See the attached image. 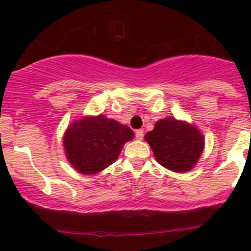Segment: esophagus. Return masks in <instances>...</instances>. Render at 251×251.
Returning a JSON list of instances; mask_svg holds the SVG:
<instances>
[{
    "label": "esophagus",
    "mask_w": 251,
    "mask_h": 251,
    "mask_svg": "<svg viewBox=\"0 0 251 251\" xmlns=\"http://www.w3.org/2000/svg\"><path fill=\"white\" fill-rule=\"evenodd\" d=\"M134 133H136L137 139H139V141H141V139H143V136H145V132H143V129H137Z\"/></svg>",
    "instance_id": "esophagus-1"
}]
</instances>
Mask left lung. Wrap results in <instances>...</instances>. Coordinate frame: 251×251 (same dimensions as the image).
Returning <instances> with one entry per match:
<instances>
[{
	"mask_svg": "<svg viewBox=\"0 0 251 251\" xmlns=\"http://www.w3.org/2000/svg\"><path fill=\"white\" fill-rule=\"evenodd\" d=\"M153 154L163 167L175 172L191 170L203 150V137L195 127L175 118L161 119L146 134Z\"/></svg>",
	"mask_w": 251,
	"mask_h": 251,
	"instance_id": "8db88e82",
	"label": "left lung"
}]
</instances>
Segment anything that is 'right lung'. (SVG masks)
Instances as JSON below:
<instances>
[{
  "instance_id": "1",
  "label": "right lung",
  "mask_w": 251,
  "mask_h": 251,
  "mask_svg": "<svg viewBox=\"0 0 251 251\" xmlns=\"http://www.w3.org/2000/svg\"><path fill=\"white\" fill-rule=\"evenodd\" d=\"M133 136L127 126L98 115L70 124L64 136V147L75 170L94 175L112 165Z\"/></svg>"
}]
</instances>
